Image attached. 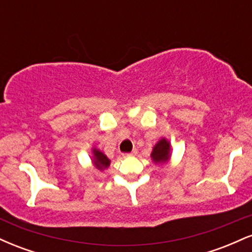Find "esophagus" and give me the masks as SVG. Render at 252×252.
Wrapping results in <instances>:
<instances>
[{
	"mask_svg": "<svg viewBox=\"0 0 252 252\" xmlns=\"http://www.w3.org/2000/svg\"><path fill=\"white\" fill-rule=\"evenodd\" d=\"M136 154H137V150L134 149V150H132V152L126 153V154H123V156H124V158H128V156H135Z\"/></svg>",
	"mask_w": 252,
	"mask_h": 252,
	"instance_id": "1",
	"label": "esophagus"
}]
</instances>
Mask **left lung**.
<instances>
[{
	"instance_id": "1",
	"label": "left lung",
	"mask_w": 252,
	"mask_h": 252,
	"mask_svg": "<svg viewBox=\"0 0 252 252\" xmlns=\"http://www.w3.org/2000/svg\"><path fill=\"white\" fill-rule=\"evenodd\" d=\"M170 156V146L166 138H161L153 148L152 158L155 163L167 162Z\"/></svg>"
}]
</instances>
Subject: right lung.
<instances>
[{
  "label": "right lung",
  "instance_id": "1",
  "mask_svg": "<svg viewBox=\"0 0 252 252\" xmlns=\"http://www.w3.org/2000/svg\"><path fill=\"white\" fill-rule=\"evenodd\" d=\"M92 152H94V158H92V161H94V167L99 170L108 168L110 166V160L106 158V155L103 154L100 150H98L96 148L92 149Z\"/></svg>",
  "mask_w": 252,
  "mask_h": 252
}]
</instances>
